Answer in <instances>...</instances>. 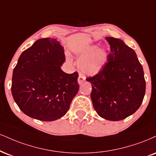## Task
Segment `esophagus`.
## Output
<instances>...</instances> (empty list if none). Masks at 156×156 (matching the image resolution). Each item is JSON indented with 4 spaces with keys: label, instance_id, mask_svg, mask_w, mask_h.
Wrapping results in <instances>:
<instances>
[{
    "label": "esophagus",
    "instance_id": "1",
    "mask_svg": "<svg viewBox=\"0 0 156 156\" xmlns=\"http://www.w3.org/2000/svg\"><path fill=\"white\" fill-rule=\"evenodd\" d=\"M85 81V77H84L83 75L81 74V73H80L79 74V76H78V82L79 84H82L83 83V82Z\"/></svg>",
    "mask_w": 156,
    "mask_h": 156
}]
</instances>
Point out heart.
<instances>
[{
  "label": "heart",
  "mask_w": 156,
  "mask_h": 156,
  "mask_svg": "<svg viewBox=\"0 0 156 156\" xmlns=\"http://www.w3.org/2000/svg\"><path fill=\"white\" fill-rule=\"evenodd\" d=\"M97 45L86 46L82 51L78 67L82 73L89 76H94L103 68L108 59L105 48H98Z\"/></svg>",
  "instance_id": "obj_1"
}]
</instances>
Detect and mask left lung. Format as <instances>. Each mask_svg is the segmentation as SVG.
I'll return each instance as SVG.
<instances>
[{
  "instance_id": "8db88e82",
  "label": "left lung",
  "mask_w": 156,
  "mask_h": 156,
  "mask_svg": "<svg viewBox=\"0 0 156 156\" xmlns=\"http://www.w3.org/2000/svg\"><path fill=\"white\" fill-rule=\"evenodd\" d=\"M110 45L108 62L97 75L86 78L92 86L91 98L97 114L121 121L138 110L145 94L142 65L132 48L121 39L107 37Z\"/></svg>"
}]
</instances>
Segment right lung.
<instances>
[{
    "label": "right lung",
    "instance_id": "add662e5",
    "mask_svg": "<svg viewBox=\"0 0 156 156\" xmlns=\"http://www.w3.org/2000/svg\"><path fill=\"white\" fill-rule=\"evenodd\" d=\"M64 48L57 39L35 41L22 52L12 76V93L19 108L29 117L43 121L62 118L79 89L78 73L61 70Z\"/></svg>",
    "mask_w": 156,
    "mask_h": 156
}]
</instances>
